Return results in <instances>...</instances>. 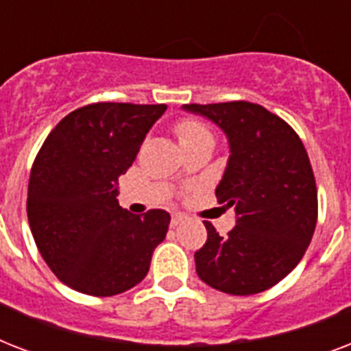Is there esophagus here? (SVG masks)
Returning <instances> with one entry per match:
<instances>
[{
    "instance_id": "1",
    "label": "esophagus",
    "mask_w": 351,
    "mask_h": 351,
    "mask_svg": "<svg viewBox=\"0 0 351 351\" xmlns=\"http://www.w3.org/2000/svg\"><path fill=\"white\" fill-rule=\"evenodd\" d=\"M182 220H184V215H180V213L171 215V226H173V228H176V226L180 224Z\"/></svg>"
}]
</instances>
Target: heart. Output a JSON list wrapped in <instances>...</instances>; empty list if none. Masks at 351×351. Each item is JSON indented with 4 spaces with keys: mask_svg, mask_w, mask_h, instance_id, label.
<instances>
[{
    "mask_svg": "<svg viewBox=\"0 0 351 351\" xmlns=\"http://www.w3.org/2000/svg\"><path fill=\"white\" fill-rule=\"evenodd\" d=\"M176 134L180 138V142H186V140H193V138L206 136L209 134V131L202 123H198L195 120H182L178 125H176Z\"/></svg>",
    "mask_w": 351,
    "mask_h": 351,
    "instance_id": "obj_1",
    "label": "heart"
}]
</instances>
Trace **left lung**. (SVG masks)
<instances>
[{
    "label": "left lung",
    "instance_id": "1",
    "mask_svg": "<svg viewBox=\"0 0 351 351\" xmlns=\"http://www.w3.org/2000/svg\"><path fill=\"white\" fill-rule=\"evenodd\" d=\"M224 132L230 158L215 189L234 209L233 230L220 237L206 224L208 240L195 253L197 275L230 295H253L280 282L300 262L317 224V187L297 132L250 101L182 106Z\"/></svg>",
    "mask_w": 351,
    "mask_h": 351
}]
</instances>
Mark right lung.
Masks as SVG:
<instances>
[{"instance_id": "1", "label": "right lung", "mask_w": 351, "mask_h": 351, "mask_svg": "<svg viewBox=\"0 0 351 351\" xmlns=\"http://www.w3.org/2000/svg\"><path fill=\"white\" fill-rule=\"evenodd\" d=\"M167 106L93 104L63 118L41 145L29 180L27 215L43 261L82 293H123L147 275L171 217L129 213L118 176L136 158Z\"/></svg>"}]
</instances>
